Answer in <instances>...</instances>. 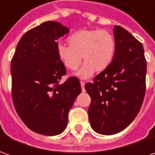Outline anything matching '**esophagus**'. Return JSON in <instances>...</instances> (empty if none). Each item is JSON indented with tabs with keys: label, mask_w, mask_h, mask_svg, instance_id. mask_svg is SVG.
Returning a JSON list of instances; mask_svg holds the SVG:
<instances>
[{
	"label": "esophagus",
	"mask_w": 155,
	"mask_h": 155,
	"mask_svg": "<svg viewBox=\"0 0 155 155\" xmlns=\"http://www.w3.org/2000/svg\"><path fill=\"white\" fill-rule=\"evenodd\" d=\"M81 88H82V91H84V87H85V82L84 81H81Z\"/></svg>",
	"instance_id": "34e87169"
}]
</instances>
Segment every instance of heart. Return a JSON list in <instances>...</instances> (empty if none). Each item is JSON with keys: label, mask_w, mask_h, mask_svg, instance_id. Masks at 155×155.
I'll return each instance as SVG.
<instances>
[{"label": "heart", "mask_w": 155, "mask_h": 155, "mask_svg": "<svg viewBox=\"0 0 155 155\" xmlns=\"http://www.w3.org/2000/svg\"><path fill=\"white\" fill-rule=\"evenodd\" d=\"M68 42L69 45H57V56L69 70L77 69L83 57L85 63L76 73L81 79L91 77L94 71L99 73L106 70L114 59L116 41L108 31L81 30L70 35Z\"/></svg>", "instance_id": "heart-1"}]
</instances>
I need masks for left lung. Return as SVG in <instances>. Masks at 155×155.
Wrapping results in <instances>:
<instances>
[{
	"mask_svg": "<svg viewBox=\"0 0 155 155\" xmlns=\"http://www.w3.org/2000/svg\"><path fill=\"white\" fill-rule=\"evenodd\" d=\"M115 56L110 67L85 89L91 97V127L101 135H114L136 118L145 97L147 61L143 46L127 30L115 25Z\"/></svg>",
	"mask_w": 155,
	"mask_h": 155,
	"instance_id": "left-lung-1",
	"label": "left lung"
}]
</instances>
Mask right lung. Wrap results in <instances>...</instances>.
I'll list each match as a JSON object with an SVG mask.
<instances>
[{
  "label": "right lung",
  "mask_w": 155,
  "mask_h": 155,
  "mask_svg": "<svg viewBox=\"0 0 155 155\" xmlns=\"http://www.w3.org/2000/svg\"><path fill=\"white\" fill-rule=\"evenodd\" d=\"M68 31L59 22L42 23L22 36L11 61L15 110L31 130L45 136L63 132L81 92L77 77L60 82L66 68L56 53L57 40Z\"/></svg>",
  "instance_id": "1"
}]
</instances>
